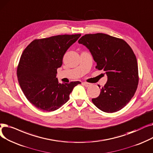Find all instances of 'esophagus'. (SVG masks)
Listing matches in <instances>:
<instances>
[{
  "label": "esophagus",
  "mask_w": 153,
  "mask_h": 153,
  "mask_svg": "<svg viewBox=\"0 0 153 153\" xmlns=\"http://www.w3.org/2000/svg\"><path fill=\"white\" fill-rule=\"evenodd\" d=\"M83 85H84L85 86H86V87H88L89 86L91 85V83H88V82H83Z\"/></svg>",
  "instance_id": "34e87169"
}]
</instances>
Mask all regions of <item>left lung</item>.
I'll return each instance as SVG.
<instances>
[{
  "instance_id": "1",
  "label": "left lung",
  "mask_w": 153,
  "mask_h": 153,
  "mask_svg": "<svg viewBox=\"0 0 153 153\" xmlns=\"http://www.w3.org/2000/svg\"><path fill=\"white\" fill-rule=\"evenodd\" d=\"M78 43L88 48L96 68L106 71V83L92 102L100 110L114 113L124 108L136 91L139 76L136 57L123 39L107 34H86Z\"/></svg>"
}]
</instances>
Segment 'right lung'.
<instances>
[{
	"label": "right lung",
	"instance_id": "add662e5",
	"mask_svg": "<svg viewBox=\"0 0 153 153\" xmlns=\"http://www.w3.org/2000/svg\"><path fill=\"white\" fill-rule=\"evenodd\" d=\"M81 34L59 35L35 39L24 50L17 67L20 88L27 99L43 111H53L67 103L79 82L59 83L57 68L63 57Z\"/></svg>",
	"mask_w": 153,
	"mask_h": 153
}]
</instances>
